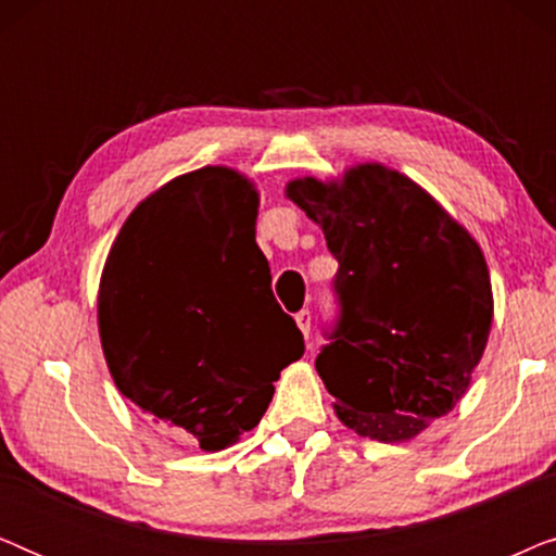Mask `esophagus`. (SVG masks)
Segmentation results:
<instances>
[{
    "label": "esophagus",
    "mask_w": 556,
    "mask_h": 556,
    "mask_svg": "<svg viewBox=\"0 0 556 556\" xmlns=\"http://www.w3.org/2000/svg\"><path fill=\"white\" fill-rule=\"evenodd\" d=\"M295 324H299V329H301L303 337L308 339V333H311V314H308L306 308H303V311H299V314H295Z\"/></svg>",
    "instance_id": "1"
}]
</instances>
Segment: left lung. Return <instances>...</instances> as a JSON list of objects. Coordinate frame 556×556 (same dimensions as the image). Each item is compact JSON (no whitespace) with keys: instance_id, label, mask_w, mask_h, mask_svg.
<instances>
[{"instance_id":"8db88e82","label":"left lung","mask_w":556,"mask_h":556,"mask_svg":"<svg viewBox=\"0 0 556 556\" xmlns=\"http://www.w3.org/2000/svg\"><path fill=\"white\" fill-rule=\"evenodd\" d=\"M339 261V321L316 371L339 420L407 443L458 405L493 321L489 265L466 227L382 164L288 181Z\"/></svg>"}]
</instances>
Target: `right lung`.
I'll return each mask as SVG.
<instances>
[{"instance_id": "right-lung-1", "label": "right lung", "mask_w": 556, "mask_h": 556, "mask_svg": "<svg viewBox=\"0 0 556 556\" xmlns=\"http://www.w3.org/2000/svg\"><path fill=\"white\" fill-rule=\"evenodd\" d=\"M257 189L227 166L166 181L121 227L98 288L118 392L174 438L217 453L253 430L303 356L255 242Z\"/></svg>"}]
</instances>
